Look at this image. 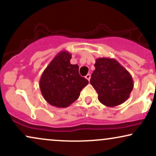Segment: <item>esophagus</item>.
Returning a JSON list of instances; mask_svg holds the SVG:
<instances>
[{
	"label": "esophagus",
	"mask_w": 156,
	"mask_h": 156,
	"mask_svg": "<svg viewBox=\"0 0 156 156\" xmlns=\"http://www.w3.org/2000/svg\"><path fill=\"white\" fill-rule=\"evenodd\" d=\"M85 78H87V79L89 81V80H90V78H91V75H90V74H87V76H85Z\"/></svg>",
	"instance_id": "esophagus-1"
}]
</instances>
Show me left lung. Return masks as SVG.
<instances>
[{"label": "left lung", "mask_w": 156, "mask_h": 156, "mask_svg": "<svg viewBox=\"0 0 156 156\" xmlns=\"http://www.w3.org/2000/svg\"><path fill=\"white\" fill-rule=\"evenodd\" d=\"M94 67L90 83L102 104L114 107L127 101L133 89L130 73L116 59L105 57L97 58Z\"/></svg>", "instance_id": "8db88e82"}]
</instances>
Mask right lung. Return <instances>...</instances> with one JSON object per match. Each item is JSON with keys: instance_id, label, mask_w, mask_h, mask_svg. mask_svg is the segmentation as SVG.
I'll use <instances>...</instances> for the list:
<instances>
[{"instance_id": "right-lung-1", "label": "right lung", "mask_w": 156, "mask_h": 156, "mask_svg": "<svg viewBox=\"0 0 156 156\" xmlns=\"http://www.w3.org/2000/svg\"><path fill=\"white\" fill-rule=\"evenodd\" d=\"M72 55L59 52L41 76L39 88L44 99L57 108H67L80 96L89 81L78 73V64H71Z\"/></svg>"}]
</instances>
